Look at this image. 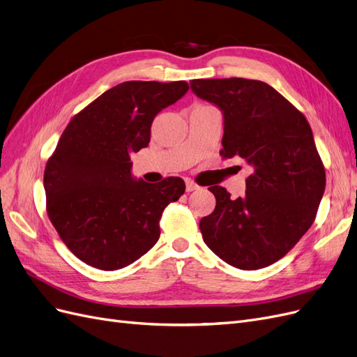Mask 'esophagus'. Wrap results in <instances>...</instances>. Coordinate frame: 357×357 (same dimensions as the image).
<instances>
[{"label":"esophagus","instance_id":"1","mask_svg":"<svg viewBox=\"0 0 357 357\" xmlns=\"http://www.w3.org/2000/svg\"><path fill=\"white\" fill-rule=\"evenodd\" d=\"M198 189H199V186L197 185L195 181L186 180V192H193V190H198Z\"/></svg>","mask_w":357,"mask_h":357}]
</instances>
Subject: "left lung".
Masks as SVG:
<instances>
[{"label": "left lung", "instance_id": "1", "mask_svg": "<svg viewBox=\"0 0 357 357\" xmlns=\"http://www.w3.org/2000/svg\"><path fill=\"white\" fill-rule=\"evenodd\" d=\"M190 89L223 114L222 158L240 156L253 168L243 198L208 188L215 208L199 222L202 240L235 268H265L310 229L325 193L326 174L310 123L265 82L197 79Z\"/></svg>", "mask_w": 357, "mask_h": 357}]
</instances>
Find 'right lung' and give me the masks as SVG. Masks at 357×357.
I'll list each match as a JSON object with an SVG mask.
<instances>
[{
	"label": "right lung",
	"mask_w": 357,
	"mask_h": 357,
	"mask_svg": "<svg viewBox=\"0 0 357 357\" xmlns=\"http://www.w3.org/2000/svg\"><path fill=\"white\" fill-rule=\"evenodd\" d=\"M189 91L186 82H123L75 114L47 160V214L80 261L102 271L131 265L159 240V220L185 181L149 185L129 153L150 143L159 112Z\"/></svg>",
	"instance_id": "add662e5"
}]
</instances>
